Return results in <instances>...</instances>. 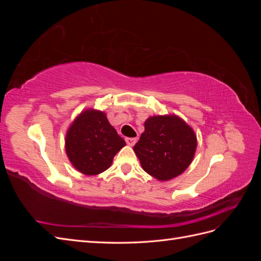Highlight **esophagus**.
<instances>
[{"mask_svg": "<svg viewBox=\"0 0 261 261\" xmlns=\"http://www.w3.org/2000/svg\"><path fill=\"white\" fill-rule=\"evenodd\" d=\"M125 140H126V144H127L128 146H134L136 144L137 138H126Z\"/></svg>", "mask_w": 261, "mask_h": 261, "instance_id": "esophagus-1", "label": "esophagus"}]
</instances>
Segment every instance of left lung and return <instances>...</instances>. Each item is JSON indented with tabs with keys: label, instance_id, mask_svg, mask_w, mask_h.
<instances>
[{
	"label": "left lung",
	"instance_id": "8db88e82",
	"mask_svg": "<svg viewBox=\"0 0 261 261\" xmlns=\"http://www.w3.org/2000/svg\"><path fill=\"white\" fill-rule=\"evenodd\" d=\"M196 148L195 132L185 121L177 115H156L146 120L134 151L149 175L169 180L188 168Z\"/></svg>",
	"mask_w": 261,
	"mask_h": 261
}]
</instances>
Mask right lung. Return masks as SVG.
I'll list each match as a JSON object with an SVG mask.
<instances>
[{"instance_id":"right-lung-1","label":"right lung","mask_w":261,"mask_h":261,"mask_svg":"<svg viewBox=\"0 0 261 261\" xmlns=\"http://www.w3.org/2000/svg\"><path fill=\"white\" fill-rule=\"evenodd\" d=\"M126 145L109 123L107 114L87 109L66 133L65 151L73 167L85 175H98L111 167L114 155Z\"/></svg>"}]
</instances>
